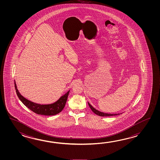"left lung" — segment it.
Wrapping results in <instances>:
<instances>
[{
  "label": "left lung",
  "mask_w": 160,
  "mask_h": 160,
  "mask_svg": "<svg viewBox=\"0 0 160 160\" xmlns=\"http://www.w3.org/2000/svg\"><path fill=\"white\" fill-rule=\"evenodd\" d=\"M88 106L90 108V109H92V111L95 113V114L98 115L99 116H101V117H109V116H117L119 115L120 114H108V113H105V112H99L98 110L94 109L92 106L89 103H88Z\"/></svg>",
  "instance_id": "8db88e82"
}]
</instances>
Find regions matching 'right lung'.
<instances>
[{"mask_svg": "<svg viewBox=\"0 0 160 160\" xmlns=\"http://www.w3.org/2000/svg\"><path fill=\"white\" fill-rule=\"evenodd\" d=\"M15 88L18 98L24 105L33 112L43 116H54L61 112L65 107L70 92L68 91L65 95L62 96L57 102H55L54 103L49 105H41L28 101V99L25 98L21 95L19 91L18 90L15 82Z\"/></svg>", "mask_w": 160, "mask_h": 160, "instance_id": "1", "label": "right lung"}]
</instances>
